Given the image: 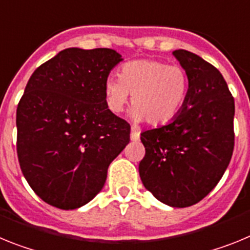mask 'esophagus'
<instances>
[{
    "label": "esophagus",
    "instance_id": "1",
    "mask_svg": "<svg viewBox=\"0 0 250 250\" xmlns=\"http://www.w3.org/2000/svg\"><path fill=\"white\" fill-rule=\"evenodd\" d=\"M130 138H131L132 141H138L140 139V132L136 129H131V132H130Z\"/></svg>",
    "mask_w": 250,
    "mask_h": 250
}]
</instances>
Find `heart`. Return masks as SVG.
<instances>
[{"mask_svg":"<svg viewBox=\"0 0 250 250\" xmlns=\"http://www.w3.org/2000/svg\"><path fill=\"white\" fill-rule=\"evenodd\" d=\"M104 89L107 107L115 114L123 111L131 94L132 120L139 123L146 119L150 125H164L182 110L189 80L182 66L159 60H136L121 67L120 77H107Z\"/></svg>","mask_w":250,"mask_h":250,"instance_id":"heart-1","label":"heart"}]
</instances>
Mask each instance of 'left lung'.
Returning a JSON list of instances; mask_svg holds the SVG:
<instances>
[{"instance_id": "1", "label": "left lung", "mask_w": 250, "mask_h": 250, "mask_svg": "<svg viewBox=\"0 0 250 250\" xmlns=\"http://www.w3.org/2000/svg\"><path fill=\"white\" fill-rule=\"evenodd\" d=\"M187 71V100L175 119L141 132V182L161 203L187 208L219 183L234 149V99L218 68L198 55L175 50Z\"/></svg>"}]
</instances>
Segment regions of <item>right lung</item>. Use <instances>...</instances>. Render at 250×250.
Listing matches in <instances>:
<instances>
[{"label":"right lung","mask_w":250,"mask_h":250,"mask_svg":"<svg viewBox=\"0 0 250 250\" xmlns=\"http://www.w3.org/2000/svg\"><path fill=\"white\" fill-rule=\"evenodd\" d=\"M123 57L111 48L70 47L37 67L16 114L17 156L32 190L63 210L87 204L130 141L112 114L105 81Z\"/></svg>","instance_id":"right-lung-1"}]
</instances>
